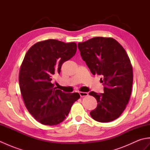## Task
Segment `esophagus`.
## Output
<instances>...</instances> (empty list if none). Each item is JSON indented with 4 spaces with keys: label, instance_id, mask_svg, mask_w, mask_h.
Returning a JSON list of instances; mask_svg holds the SVG:
<instances>
[{
    "label": "esophagus",
    "instance_id": "obj_1",
    "mask_svg": "<svg viewBox=\"0 0 150 150\" xmlns=\"http://www.w3.org/2000/svg\"><path fill=\"white\" fill-rule=\"evenodd\" d=\"M79 94H80V96L81 97H86L88 96V93H86V92H82V91H80L79 92Z\"/></svg>",
    "mask_w": 150,
    "mask_h": 150
}]
</instances>
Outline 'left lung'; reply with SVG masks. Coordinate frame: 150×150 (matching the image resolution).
Masks as SVG:
<instances>
[{"mask_svg":"<svg viewBox=\"0 0 150 150\" xmlns=\"http://www.w3.org/2000/svg\"><path fill=\"white\" fill-rule=\"evenodd\" d=\"M78 47L92 74L103 77L104 93H89L98 103L91 117L100 122L117 119L126 109L132 93L133 68L128 54L111 37L92 38L79 42Z\"/></svg>","mask_w":150,"mask_h":150,"instance_id":"left-lung-1","label":"left lung"}]
</instances>
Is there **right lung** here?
Wrapping results in <instances>:
<instances>
[{"instance_id":"add662e5","label":"right lung","mask_w":150,"mask_h":150,"mask_svg":"<svg viewBox=\"0 0 150 150\" xmlns=\"http://www.w3.org/2000/svg\"><path fill=\"white\" fill-rule=\"evenodd\" d=\"M76 51L75 42L48 39L35 44L25 55L19 71V86L27 110L42 124L62 122L80 98L78 93H63L52 83L62 64Z\"/></svg>"}]
</instances>
